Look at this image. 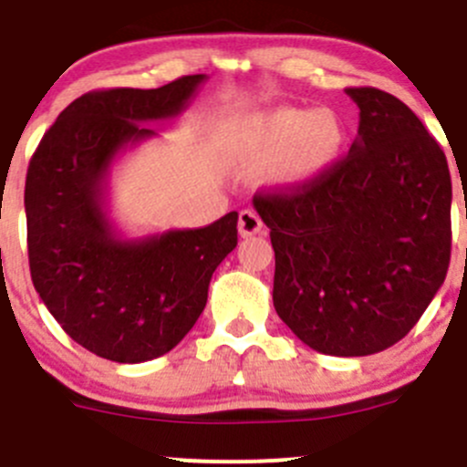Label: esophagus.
Masks as SVG:
<instances>
[{
    "label": "esophagus",
    "mask_w": 467,
    "mask_h": 467,
    "mask_svg": "<svg viewBox=\"0 0 467 467\" xmlns=\"http://www.w3.org/2000/svg\"><path fill=\"white\" fill-rule=\"evenodd\" d=\"M262 228L264 223L254 210H242V213H239V234H242V237H253V234L262 233Z\"/></svg>",
    "instance_id": "obj_1"
}]
</instances>
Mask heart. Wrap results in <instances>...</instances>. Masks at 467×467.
<instances>
[{"label":"heart","instance_id":"heart-1","mask_svg":"<svg viewBox=\"0 0 467 467\" xmlns=\"http://www.w3.org/2000/svg\"><path fill=\"white\" fill-rule=\"evenodd\" d=\"M345 127L328 109H275L248 127V156L257 165L284 161V174L306 181L327 170L340 154Z\"/></svg>","mask_w":467,"mask_h":467}]
</instances>
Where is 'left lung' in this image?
Instances as JSON below:
<instances>
[{
	"instance_id": "obj_1",
	"label": "left lung",
	"mask_w": 467,
	"mask_h": 467,
	"mask_svg": "<svg viewBox=\"0 0 467 467\" xmlns=\"http://www.w3.org/2000/svg\"><path fill=\"white\" fill-rule=\"evenodd\" d=\"M345 91L360 109L349 154L253 205L271 228L277 316L311 349L351 358L402 340L443 284L452 179L405 102L374 87Z\"/></svg>"
}]
</instances>
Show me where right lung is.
Here are the masks:
<instances>
[{
  "instance_id": "add662e5",
  "label": "right lung",
  "mask_w": 467,
  "mask_h": 467,
  "mask_svg": "<svg viewBox=\"0 0 467 467\" xmlns=\"http://www.w3.org/2000/svg\"><path fill=\"white\" fill-rule=\"evenodd\" d=\"M203 73L159 89H102L73 100L39 140L26 174L33 286L87 351L125 365L168 353L194 327L217 266L237 246V213L196 230L122 239L107 217L120 151L179 116Z\"/></svg>"
}]
</instances>
